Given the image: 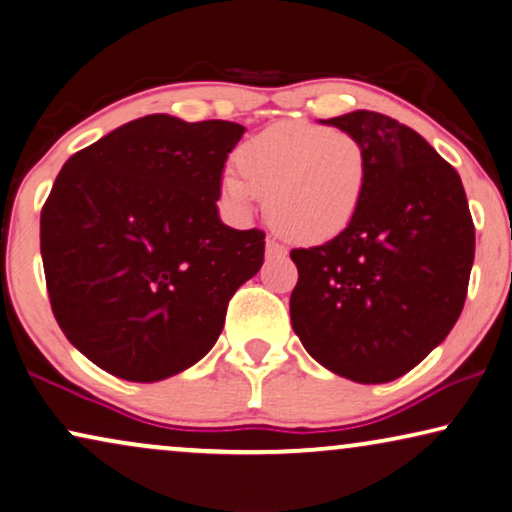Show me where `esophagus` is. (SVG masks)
<instances>
[{
	"label": "esophagus",
	"mask_w": 512,
	"mask_h": 512,
	"mask_svg": "<svg viewBox=\"0 0 512 512\" xmlns=\"http://www.w3.org/2000/svg\"><path fill=\"white\" fill-rule=\"evenodd\" d=\"M266 257H269V259H285L287 248L283 246V243H278L276 239H266Z\"/></svg>",
	"instance_id": "esophagus-1"
}]
</instances>
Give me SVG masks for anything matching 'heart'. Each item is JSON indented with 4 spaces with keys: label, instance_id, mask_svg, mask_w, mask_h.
<instances>
[{
    "label": "heart",
    "instance_id": "1",
    "mask_svg": "<svg viewBox=\"0 0 512 512\" xmlns=\"http://www.w3.org/2000/svg\"><path fill=\"white\" fill-rule=\"evenodd\" d=\"M220 192L239 215L266 199L271 227L294 243H325L355 220L366 187V153L355 136L287 120L236 148Z\"/></svg>",
    "mask_w": 512,
    "mask_h": 512
}]
</instances>
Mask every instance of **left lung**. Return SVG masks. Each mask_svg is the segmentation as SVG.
I'll return each mask as SVG.
<instances>
[{
	"instance_id": "1",
	"label": "left lung",
	"mask_w": 512,
	"mask_h": 512,
	"mask_svg": "<svg viewBox=\"0 0 512 512\" xmlns=\"http://www.w3.org/2000/svg\"><path fill=\"white\" fill-rule=\"evenodd\" d=\"M355 136L366 187L355 220L299 269L292 329L315 362L390 383L445 341L464 308L475 229L462 178L415 129L373 111L320 120Z\"/></svg>"
}]
</instances>
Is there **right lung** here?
<instances>
[{"label": "right lung", "instance_id": "obj_1", "mask_svg": "<svg viewBox=\"0 0 512 512\" xmlns=\"http://www.w3.org/2000/svg\"><path fill=\"white\" fill-rule=\"evenodd\" d=\"M246 127L146 115L71 155L41 211L64 336L92 364L157 383L197 364L264 264V234L220 220V176Z\"/></svg>", "mask_w": 512, "mask_h": 512}]
</instances>
